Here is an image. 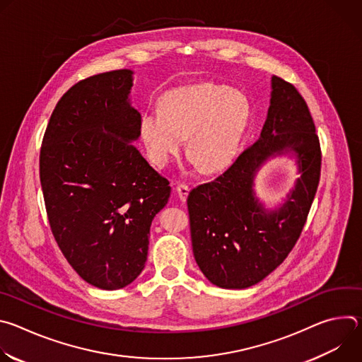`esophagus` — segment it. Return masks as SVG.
<instances>
[{
  "label": "esophagus",
  "instance_id": "obj_1",
  "mask_svg": "<svg viewBox=\"0 0 362 362\" xmlns=\"http://www.w3.org/2000/svg\"><path fill=\"white\" fill-rule=\"evenodd\" d=\"M189 186H186V185H177L176 186V192H177V196L180 197V200L182 202H186V199H187V194H189Z\"/></svg>",
  "mask_w": 362,
  "mask_h": 362
}]
</instances>
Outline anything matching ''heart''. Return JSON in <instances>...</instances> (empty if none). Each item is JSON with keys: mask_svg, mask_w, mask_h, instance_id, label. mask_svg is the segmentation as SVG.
<instances>
[{"mask_svg": "<svg viewBox=\"0 0 362 362\" xmlns=\"http://www.w3.org/2000/svg\"><path fill=\"white\" fill-rule=\"evenodd\" d=\"M246 120L247 103L239 91L203 83L165 93L160 110L141 115L140 139L151 163L165 168L189 137L190 160L214 173L233 160Z\"/></svg>", "mask_w": 362, "mask_h": 362, "instance_id": "obj_1", "label": "heart"}]
</instances>
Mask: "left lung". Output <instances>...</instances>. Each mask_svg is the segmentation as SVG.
I'll return each mask as SVG.
<instances>
[{
	"instance_id": "left-lung-1",
	"label": "left lung",
	"mask_w": 362,
	"mask_h": 362,
	"mask_svg": "<svg viewBox=\"0 0 362 362\" xmlns=\"http://www.w3.org/2000/svg\"><path fill=\"white\" fill-rule=\"evenodd\" d=\"M292 151L301 177L278 211L255 199L252 177L271 156ZM321 176V146L303 97L272 77L271 106L261 137L232 166L187 197L196 264L214 285L245 289L276 269L300 236Z\"/></svg>"
}]
</instances>
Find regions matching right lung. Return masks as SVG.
<instances>
[{"instance_id":"add662e5","label":"right lung","mask_w":362,"mask_h":362,"mask_svg":"<svg viewBox=\"0 0 362 362\" xmlns=\"http://www.w3.org/2000/svg\"><path fill=\"white\" fill-rule=\"evenodd\" d=\"M133 71L76 83L59 100L40 150V182L51 232L90 285L120 289L143 271L153 218L169 180L130 141L140 113L129 103Z\"/></svg>"}]
</instances>
